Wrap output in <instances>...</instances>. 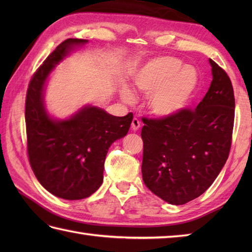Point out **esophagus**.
Wrapping results in <instances>:
<instances>
[{
  "label": "esophagus",
  "mask_w": 252,
  "mask_h": 252,
  "mask_svg": "<svg viewBox=\"0 0 252 252\" xmlns=\"http://www.w3.org/2000/svg\"><path fill=\"white\" fill-rule=\"evenodd\" d=\"M131 127L133 131H137L141 127V122L137 119V118H133L132 123H131Z\"/></svg>",
  "instance_id": "obj_1"
}]
</instances>
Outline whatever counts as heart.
I'll list each match as a JSON object with an SVG mask.
<instances>
[{
	"label": "heart",
	"instance_id": "b5f03b06",
	"mask_svg": "<svg viewBox=\"0 0 252 252\" xmlns=\"http://www.w3.org/2000/svg\"><path fill=\"white\" fill-rule=\"evenodd\" d=\"M198 76L191 66H182L174 57L161 56L146 63L134 78L135 87L149 96V108L155 115L167 117L183 109L197 87ZM125 100L132 101L127 89Z\"/></svg>",
	"mask_w": 252,
	"mask_h": 252
}]
</instances>
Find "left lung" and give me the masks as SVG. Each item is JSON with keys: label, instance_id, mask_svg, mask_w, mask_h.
<instances>
[{"label": "left lung", "instance_id": "1", "mask_svg": "<svg viewBox=\"0 0 252 252\" xmlns=\"http://www.w3.org/2000/svg\"><path fill=\"white\" fill-rule=\"evenodd\" d=\"M212 82L195 109L142 118L143 181L171 205H184L215 182L232 145L235 97L231 79L216 62Z\"/></svg>", "mask_w": 252, "mask_h": 252}]
</instances>
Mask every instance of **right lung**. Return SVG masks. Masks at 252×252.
Masks as SVG:
<instances>
[{
    "label": "right lung",
    "instance_id": "right-lung-1",
    "mask_svg": "<svg viewBox=\"0 0 252 252\" xmlns=\"http://www.w3.org/2000/svg\"><path fill=\"white\" fill-rule=\"evenodd\" d=\"M87 42H62L36 69L26 95L27 153L31 169L46 190L67 200L83 199L98 189L108 148L126 135L133 119L132 112L116 117L92 106L68 120L55 121L47 116L43 105L47 76L74 45Z\"/></svg>",
    "mask_w": 252,
    "mask_h": 252
}]
</instances>
